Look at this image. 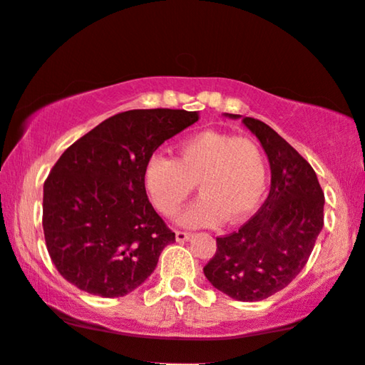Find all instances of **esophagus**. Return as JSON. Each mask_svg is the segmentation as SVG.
<instances>
[{
    "label": "esophagus",
    "mask_w": 365,
    "mask_h": 365,
    "mask_svg": "<svg viewBox=\"0 0 365 365\" xmlns=\"http://www.w3.org/2000/svg\"><path fill=\"white\" fill-rule=\"evenodd\" d=\"M190 233L188 232H182V230H177L175 232V239H177V242H187L188 239H190Z\"/></svg>",
    "instance_id": "obj_1"
}]
</instances>
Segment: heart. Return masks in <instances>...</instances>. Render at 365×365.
I'll list each match as a JSON object with an SVG mask.
<instances>
[{
	"label": "heart",
	"mask_w": 365,
	"mask_h": 365,
	"mask_svg": "<svg viewBox=\"0 0 365 365\" xmlns=\"http://www.w3.org/2000/svg\"><path fill=\"white\" fill-rule=\"evenodd\" d=\"M143 188L153 207L172 217L193 192H200L178 222L185 227H213L245 218L265 190L267 165L259 145L249 137L200 132L182 140L175 158L153 153L143 167Z\"/></svg>",
	"instance_id": "obj_1"
}]
</instances>
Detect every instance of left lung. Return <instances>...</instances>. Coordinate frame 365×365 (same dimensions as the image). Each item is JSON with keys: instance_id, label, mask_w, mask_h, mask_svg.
<instances>
[{"instance_id": "left-lung-1", "label": "left lung", "mask_w": 365, "mask_h": 365, "mask_svg": "<svg viewBox=\"0 0 365 365\" xmlns=\"http://www.w3.org/2000/svg\"><path fill=\"white\" fill-rule=\"evenodd\" d=\"M242 123L265 150L270 192L239 232L218 237L203 274L228 297L257 302L287 287L307 264L324 227V192L310 163L275 130L250 116Z\"/></svg>"}]
</instances>
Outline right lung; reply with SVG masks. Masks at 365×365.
<instances>
[{
	"mask_svg": "<svg viewBox=\"0 0 365 365\" xmlns=\"http://www.w3.org/2000/svg\"><path fill=\"white\" fill-rule=\"evenodd\" d=\"M197 111L130 110L68 147L43 187L46 249L63 279L105 299L123 297L152 275L175 233L143 188V167Z\"/></svg>",
	"mask_w": 365,
	"mask_h": 365,
	"instance_id": "1",
	"label": "right lung"
}]
</instances>
